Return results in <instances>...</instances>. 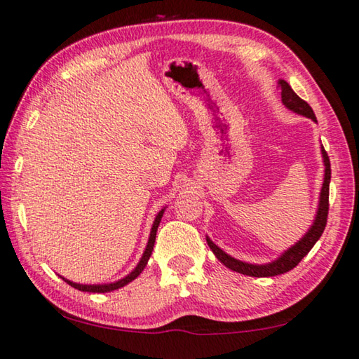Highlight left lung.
<instances>
[{"mask_svg":"<svg viewBox=\"0 0 359 359\" xmlns=\"http://www.w3.org/2000/svg\"><path fill=\"white\" fill-rule=\"evenodd\" d=\"M280 85V97H283V104L292 112L303 115V117L311 118L313 122H316V115H314L313 109L308 106V102L303 101L302 97L295 95V91L292 90L290 85L285 80H279ZM321 154H323V162H324V181L321 192H319V203L316 217L313 219L311 228L308 229V233L302 237L299 242H295L294 245L289 247L283 255L276 258L274 262L264 263V264H253V263H245L237 260V258L231 257L224 250L219 249V247L215 244V242L207 236V244L210 247L215 257L222 262L224 266L233 269L236 273L245 274V276H253V278H269V276H278L284 274L294 269L297 264L302 262V258L306 255L308 252L313 249V245L316 244L319 237H321L324 228H326L327 223V213H329V183H330V162L326 151L321 146Z\"/></svg>","mask_w":359,"mask_h":359,"instance_id":"8db88e82","label":"left lung"}]
</instances>
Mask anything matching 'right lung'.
Listing matches in <instances>:
<instances>
[{
    "label": "right lung",
    "instance_id": "obj_1",
    "mask_svg": "<svg viewBox=\"0 0 359 359\" xmlns=\"http://www.w3.org/2000/svg\"><path fill=\"white\" fill-rule=\"evenodd\" d=\"M163 212H165V207L162 208L161 212L157 213L156 219H154V224H152V228H151V234H149L147 245H146V249H144V253H142L140 263H137L133 271H131L130 274H126L125 278L115 280V283H109V284H76V283H74V280H69V279L62 278V276H60V278H62L69 285H72V287L79 289L81 292H95V294H104V292H112V290H117L120 287H123V285H126V284H130L131 280H135L137 276L141 274L142 269L146 268L149 258H151V255H152L154 242H156V234H157V228H158V224H161V219L163 217Z\"/></svg>",
    "mask_w": 359,
    "mask_h": 359
}]
</instances>
